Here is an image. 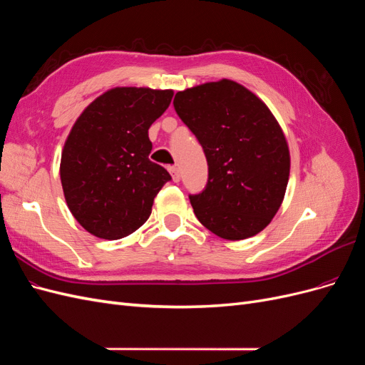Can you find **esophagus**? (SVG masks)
<instances>
[{"label":"esophagus","instance_id":"esophagus-1","mask_svg":"<svg viewBox=\"0 0 365 365\" xmlns=\"http://www.w3.org/2000/svg\"><path fill=\"white\" fill-rule=\"evenodd\" d=\"M169 172H170V175H172V180H173L175 182H180L181 175H180L178 168H175V165H172V168H169Z\"/></svg>","mask_w":365,"mask_h":365}]
</instances>
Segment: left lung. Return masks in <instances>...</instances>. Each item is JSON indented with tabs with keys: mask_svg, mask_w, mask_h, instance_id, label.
I'll list each match as a JSON object with an SVG mask.
<instances>
[{
	"mask_svg": "<svg viewBox=\"0 0 365 365\" xmlns=\"http://www.w3.org/2000/svg\"><path fill=\"white\" fill-rule=\"evenodd\" d=\"M173 106L208 164L205 189L189 196L197 220L227 240L256 236L279 212L289 180L277 120L256 94L228 79L176 93Z\"/></svg>",
	"mask_w": 365,
	"mask_h": 365,
	"instance_id": "obj_1",
	"label": "left lung"
}]
</instances>
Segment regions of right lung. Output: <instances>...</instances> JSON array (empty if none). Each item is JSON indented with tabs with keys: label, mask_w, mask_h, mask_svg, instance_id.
Wrapping results in <instances>:
<instances>
[{
	"label": "right lung",
	"mask_w": 365,
	"mask_h": 365,
	"mask_svg": "<svg viewBox=\"0 0 365 365\" xmlns=\"http://www.w3.org/2000/svg\"><path fill=\"white\" fill-rule=\"evenodd\" d=\"M172 97V90L118 86L76 120L62 150L61 182L70 212L88 233L121 239L150 216L172 176L149 160L148 130Z\"/></svg>",
	"instance_id": "1"
}]
</instances>
